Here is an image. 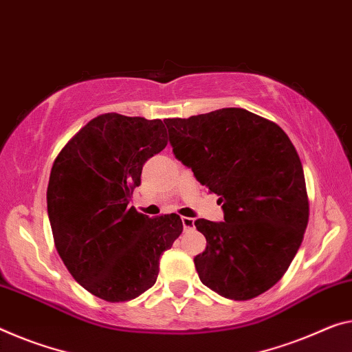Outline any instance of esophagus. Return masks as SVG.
Instances as JSON below:
<instances>
[{
  "instance_id": "34e87169",
  "label": "esophagus",
  "mask_w": 352,
  "mask_h": 352,
  "mask_svg": "<svg viewBox=\"0 0 352 352\" xmlns=\"http://www.w3.org/2000/svg\"><path fill=\"white\" fill-rule=\"evenodd\" d=\"M182 226H184V230H193V226H195V220L193 219H190V217H182Z\"/></svg>"
}]
</instances>
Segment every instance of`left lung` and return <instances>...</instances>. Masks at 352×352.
<instances>
[{"instance_id":"obj_1","label":"left lung","mask_w":352,"mask_h":352,"mask_svg":"<svg viewBox=\"0 0 352 352\" xmlns=\"http://www.w3.org/2000/svg\"><path fill=\"white\" fill-rule=\"evenodd\" d=\"M164 122L176 159L223 209L225 221H195L208 242L193 259L199 280L226 299L263 294L288 270L308 223L294 144L282 127L244 108Z\"/></svg>"}]
</instances>
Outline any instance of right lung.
<instances>
[{
    "instance_id": "obj_1",
    "label": "right lung",
    "mask_w": 352,
    "mask_h": 352,
    "mask_svg": "<svg viewBox=\"0 0 352 352\" xmlns=\"http://www.w3.org/2000/svg\"><path fill=\"white\" fill-rule=\"evenodd\" d=\"M168 143L160 120L105 113L69 140L53 162L47 210L70 275L107 302L155 283L162 253L182 232L177 214L151 219L127 208L144 162Z\"/></svg>"
}]
</instances>
